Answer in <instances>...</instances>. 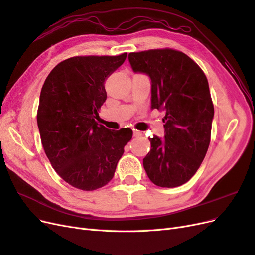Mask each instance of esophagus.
<instances>
[{
  "mask_svg": "<svg viewBox=\"0 0 255 255\" xmlns=\"http://www.w3.org/2000/svg\"><path fill=\"white\" fill-rule=\"evenodd\" d=\"M133 135H134L135 137H138V136H141L142 134H141V132H139V130L134 129V130H133Z\"/></svg>",
  "mask_w": 255,
  "mask_h": 255,
  "instance_id": "obj_1",
  "label": "esophagus"
}]
</instances>
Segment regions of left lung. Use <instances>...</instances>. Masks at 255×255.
<instances>
[{"label": "left lung", "instance_id": "left-lung-1", "mask_svg": "<svg viewBox=\"0 0 255 255\" xmlns=\"http://www.w3.org/2000/svg\"><path fill=\"white\" fill-rule=\"evenodd\" d=\"M135 72L151 79V107L165 112V137L149 138L143 168L159 187L181 186L195 175L211 141L214 104L202 69L174 49L128 54Z\"/></svg>", "mask_w": 255, "mask_h": 255}]
</instances>
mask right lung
<instances>
[{
	"mask_svg": "<svg viewBox=\"0 0 255 255\" xmlns=\"http://www.w3.org/2000/svg\"><path fill=\"white\" fill-rule=\"evenodd\" d=\"M127 55L70 57L44 81L37 112L41 143L54 170L78 189L105 186L132 139L130 128L109 129L96 121L107 97L105 80Z\"/></svg>",
	"mask_w": 255,
	"mask_h": 255,
	"instance_id": "obj_1",
	"label": "right lung"
}]
</instances>
